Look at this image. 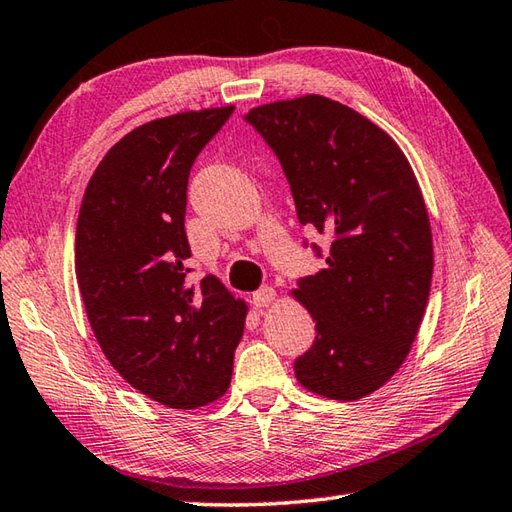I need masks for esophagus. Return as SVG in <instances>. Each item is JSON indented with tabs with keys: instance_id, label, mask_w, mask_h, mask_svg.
Segmentation results:
<instances>
[{
	"instance_id": "1",
	"label": "esophagus",
	"mask_w": 512,
	"mask_h": 512,
	"mask_svg": "<svg viewBox=\"0 0 512 512\" xmlns=\"http://www.w3.org/2000/svg\"><path fill=\"white\" fill-rule=\"evenodd\" d=\"M274 300H276V291L271 287H260L258 291L252 293V304L256 309H265V306H269Z\"/></svg>"
}]
</instances>
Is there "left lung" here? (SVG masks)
Returning a JSON list of instances; mask_svg holds the SVG:
<instances>
[{"label": "left lung", "instance_id": "8db88e82", "mask_svg": "<svg viewBox=\"0 0 512 512\" xmlns=\"http://www.w3.org/2000/svg\"><path fill=\"white\" fill-rule=\"evenodd\" d=\"M285 173L304 238L326 269L298 278L315 322L293 361L306 390L357 401L401 368L423 320L434 252L416 177L388 133L337 100L304 96L245 113Z\"/></svg>", "mask_w": 512, "mask_h": 512}]
</instances>
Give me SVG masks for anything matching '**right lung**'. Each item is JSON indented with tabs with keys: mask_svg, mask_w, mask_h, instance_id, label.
<instances>
[{
	"mask_svg": "<svg viewBox=\"0 0 512 512\" xmlns=\"http://www.w3.org/2000/svg\"><path fill=\"white\" fill-rule=\"evenodd\" d=\"M234 107L133 129L102 157L76 225V278L89 324L120 377L188 410L230 388L247 306L214 276L188 285V177Z\"/></svg>",
	"mask_w": 512,
	"mask_h": 512,
	"instance_id": "1",
	"label": "right lung"
}]
</instances>
